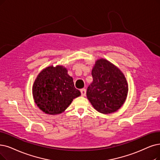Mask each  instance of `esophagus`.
I'll use <instances>...</instances> for the list:
<instances>
[{
  "instance_id": "34e87169",
  "label": "esophagus",
  "mask_w": 160,
  "mask_h": 160,
  "mask_svg": "<svg viewBox=\"0 0 160 160\" xmlns=\"http://www.w3.org/2000/svg\"><path fill=\"white\" fill-rule=\"evenodd\" d=\"M86 89L85 88H82L81 89V96H82V97H85V96L86 95Z\"/></svg>"
}]
</instances>
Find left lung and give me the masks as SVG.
Here are the masks:
<instances>
[{
	"mask_svg": "<svg viewBox=\"0 0 160 160\" xmlns=\"http://www.w3.org/2000/svg\"><path fill=\"white\" fill-rule=\"evenodd\" d=\"M93 81L88 87L87 97L94 109L104 114L118 111L128 94V83L123 73L104 58L95 62L92 69Z\"/></svg>",
	"mask_w": 160,
	"mask_h": 160,
	"instance_id": "obj_1",
	"label": "left lung"
}]
</instances>
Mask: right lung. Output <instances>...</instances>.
<instances>
[{
    "label": "right lung",
    "mask_w": 160,
    "mask_h": 160,
    "mask_svg": "<svg viewBox=\"0 0 160 160\" xmlns=\"http://www.w3.org/2000/svg\"><path fill=\"white\" fill-rule=\"evenodd\" d=\"M32 93L38 108L50 115L62 113L74 98L81 95L67 68L60 65L48 66L38 74Z\"/></svg>",
    "instance_id": "1"
}]
</instances>
